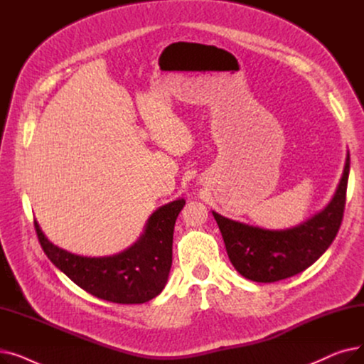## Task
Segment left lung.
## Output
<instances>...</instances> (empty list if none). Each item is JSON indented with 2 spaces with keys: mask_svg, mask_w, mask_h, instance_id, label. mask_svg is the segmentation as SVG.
Listing matches in <instances>:
<instances>
[{
  "mask_svg": "<svg viewBox=\"0 0 364 364\" xmlns=\"http://www.w3.org/2000/svg\"><path fill=\"white\" fill-rule=\"evenodd\" d=\"M348 174L350 153L331 202L309 220L283 230L240 223L213 211L235 269L258 283H273L309 269L326 252L339 230Z\"/></svg>",
  "mask_w": 364,
  "mask_h": 364,
  "instance_id": "obj_1",
  "label": "left lung"
}]
</instances>
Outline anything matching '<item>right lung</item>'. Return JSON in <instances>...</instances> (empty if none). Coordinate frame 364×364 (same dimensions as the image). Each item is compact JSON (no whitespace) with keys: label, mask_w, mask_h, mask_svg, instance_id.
<instances>
[{"label":"right lung","mask_w":364,"mask_h":364,"mask_svg":"<svg viewBox=\"0 0 364 364\" xmlns=\"http://www.w3.org/2000/svg\"><path fill=\"white\" fill-rule=\"evenodd\" d=\"M186 200L177 199L153 213L140 237L119 254L82 257L48 240L35 220L38 239L50 261L88 294L117 304H143L158 296L172 264V235Z\"/></svg>","instance_id":"1"}]
</instances>
